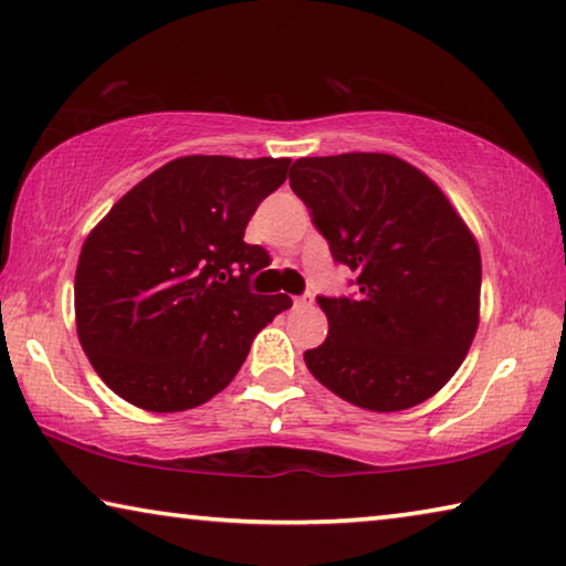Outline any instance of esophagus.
<instances>
[{
  "instance_id": "34e87169",
  "label": "esophagus",
  "mask_w": 566,
  "mask_h": 566,
  "mask_svg": "<svg viewBox=\"0 0 566 566\" xmlns=\"http://www.w3.org/2000/svg\"><path fill=\"white\" fill-rule=\"evenodd\" d=\"M294 304H297V307H310L312 294L310 292L307 294H300V297H294Z\"/></svg>"
}]
</instances>
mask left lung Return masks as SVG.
<instances>
[{"instance_id": "8db88e82", "label": "left lung", "mask_w": 566, "mask_h": 566, "mask_svg": "<svg viewBox=\"0 0 566 566\" xmlns=\"http://www.w3.org/2000/svg\"><path fill=\"white\" fill-rule=\"evenodd\" d=\"M292 191L355 274V294L317 297L327 339L310 373L357 408L392 412L436 396L479 327L481 254L426 174L388 154L300 158Z\"/></svg>"}]
</instances>
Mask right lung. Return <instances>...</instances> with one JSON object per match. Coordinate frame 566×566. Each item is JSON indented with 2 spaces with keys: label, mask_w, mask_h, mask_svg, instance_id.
<instances>
[{
  "label": "right lung",
  "mask_w": 566,
  "mask_h": 566,
  "mask_svg": "<svg viewBox=\"0 0 566 566\" xmlns=\"http://www.w3.org/2000/svg\"><path fill=\"white\" fill-rule=\"evenodd\" d=\"M290 158L184 156L90 231L75 272L77 337L115 396L150 412L201 406L234 380L286 294H254L269 254L247 244Z\"/></svg>",
  "instance_id": "obj_1"
}]
</instances>
